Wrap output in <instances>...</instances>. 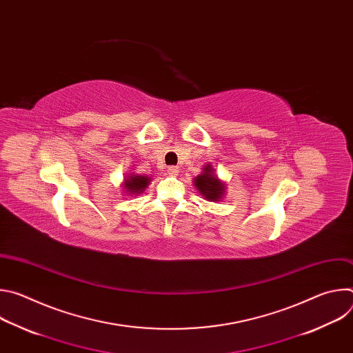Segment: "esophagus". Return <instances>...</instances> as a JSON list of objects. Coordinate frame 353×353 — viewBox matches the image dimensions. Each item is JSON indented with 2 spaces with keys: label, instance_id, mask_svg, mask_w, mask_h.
I'll list each match as a JSON object with an SVG mask.
<instances>
[{
  "label": "esophagus",
  "instance_id": "1",
  "mask_svg": "<svg viewBox=\"0 0 353 353\" xmlns=\"http://www.w3.org/2000/svg\"><path fill=\"white\" fill-rule=\"evenodd\" d=\"M179 172H180V169L177 166H169L168 168V174H170V176H177Z\"/></svg>",
  "mask_w": 353,
  "mask_h": 353
}]
</instances>
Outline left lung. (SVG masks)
I'll return each instance as SVG.
<instances>
[{"label": "left lung", "mask_w": 353, "mask_h": 353, "mask_svg": "<svg viewBox=\"0 0 353 353\" xmlns=\"http://www.w3.org/2000/svg\"><path fill=\"white\" fill-rule=\"evenodd\" d=\"M194 185L201 195L208 201H212V203L214 201H219L226 190L225 184L218 179L211 165H207L203 169V173L194 179Z\"/></svg>", "instance_id": "8db88e82"}]
</instances>
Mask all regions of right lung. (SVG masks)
<instances>
[{
    "label": "right lung",
    "mask_w": 353,
    "mask_h": 353,
    "mask_svg": "<svg viewBox=\"0 0 353 353\" xmlns=\"http://www.w3.org/2000/svg\"><path fill=\"white\" fill-rule=\"evenodd\" d=\"M150 177L143 174H130L127 179H124L123 187L128 195H138L146 190L149 185Z\"/></svg>",
    "instance_id": "1"
}]
</instances>
